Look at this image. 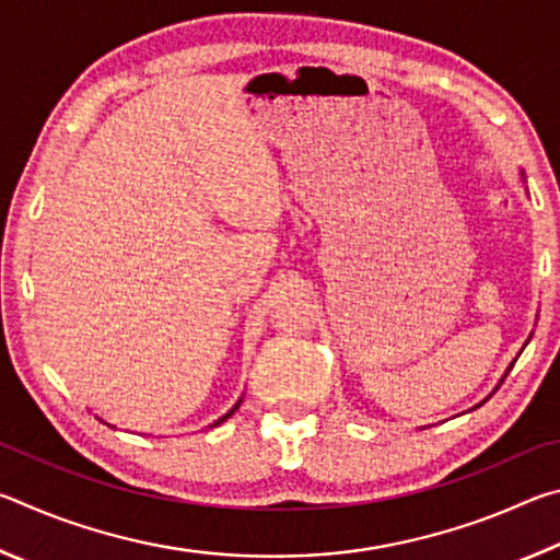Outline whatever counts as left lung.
<instances>
[{
    "label": "left lung",
    "mask_w": 560,
    "mask_h": 560,
    "mask_svg": "<svg viewBox=\"0 0 560 560\" xmlns=\"http://www.w3.org/2000/svg\"><path fill=\"white\" fill-rule=\"evenodd\" d=\"M521 175H524V173H521ZM511 365H514V363H511Z\"/></svg>",
    "instance_id": "1"
}]
</instances>
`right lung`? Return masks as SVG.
<instances>
[{
  "mask_svg": "<svg viewBox=\"0 0 560 560\" xmlns=\"http://www.w3.org/2000/svg\"><path fill=\"white\" fill-rule=\"evenodd\" d=\"M240 405H242V400H240V402H236V405H234V407H232V410H230V412H226V415H224V417H220V420H217V422H214V424H212V428H217V424H222V422H224V420H226V417H230V415H232V412H234V410H236V407H240Z\"/></svg>",
  "mask_w": 560,
  "mask_h": 560,
  "instance_id": "1",
  "label": "right lung"
}]
</instances>
